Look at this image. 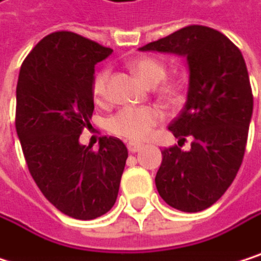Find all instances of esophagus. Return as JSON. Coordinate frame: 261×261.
I'll return each mask as SVG.
<instances>
[{"label":"esophagus","instance_id":"34e87169","mask_svg":"<svg viewBox=\"0 0 261 261\" xmlns=\"http://www.w3.org/2000/svg\"><path fill=\"white\" fill-rule=\"evenodd\" d=\"M126 148H128L129 153H138L142 148V145L141 144H136V142H128L126 144Z\"/></svg>","mask_w":261,"mask_h":261}]
</instances>
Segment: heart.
<instances>
[{
	"label": "heart",
	"instance_id": "obj_1",
	"mask_svg": "<svg viewBox=\"0 0 261 261\" xmlns=\"http://www.w3.org/2000/svg\"><path fill=\"white\" fill-rule=\"evenodd\" d=\"M129 67L148 85L159 84L167 74L165 64L150 56L133 59L129 62ZM108 70H100L91 81V94L97 103H103L108 97ZM159 94L168 102H177L182 96V90L176 82H164L159 87ZM161 119L162 111L158 107H123L107 120V128L110 133L119 138L128 141H144L151 135L154 125Z\"/></svg>",
	"mask_w": 261,
	"mask_h": 261
}]
</instances>
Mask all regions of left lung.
Returning a JSON list of instances; mask_svg holds the SVG:
<instances>
[{
	"label": "left lung",
	"instance_id": "left-lung-1",
	"mask_svg": "<svg viewBox=\"0 0 261 261\" xmlns=\"http://www.w3.org/2000/svg\"><path fill=\"white\" fill-rule=\"evenodd\" d=\"M141 50L187 58V103L168 126L179 145L162 151L156 188L179 211H203L225 194L243 162L254 107L243 55L223 33L205 25H187ZM187 137L193 139L192 150L182 152Z\"/></svg>",
	"mask_w": 261,
	"mask_h": 261
}]
</instances>
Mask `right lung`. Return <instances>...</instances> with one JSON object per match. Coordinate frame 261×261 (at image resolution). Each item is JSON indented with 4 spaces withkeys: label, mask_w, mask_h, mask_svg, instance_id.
Returning <instances> with one entry per match:
<instances>
[{
    "label": "right lung",
    "mask_w": 261,
    "mask_h": 261,
    "mask_svg": "<svg viewBox=\"0 0 261 261\" xmlns=\"http://www.w3.org/2000/svg\"><path fill=\"white\" fill-rule=\"evenodd\" d=\"M113 50L61 30L42 38L24 59L16 85L15 125L27 168L61 213L91 220L108 213L128 158L117 138L99 150L79 144L94 110V65Z\"/></svg>",
    "instance_id": "obj_1"
}]
</instances>
